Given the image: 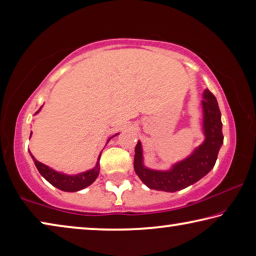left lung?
<instances>
[{
    "mask_svg": "<svg viewBox=\"0 0 256 256\" xmlns=\"http://www.w3.org/2000/svg\"><path fill=\"white\" fill-rule=\"evenodd\" d=\"M202 133L204 140L188 157L172 164L168 170H154L146 166L144 146L138 141L134 156V170L142 183L151 190L176 192L196 183L214 168L224 144L222 112L218 102L204 89L202 94Z\"/></svg>",
    "mask_w": 256,
    "mask_h": 256,
    "instance_id": "left-lung-1",
    "label": "left lung"
}]
</instances>
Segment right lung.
Listing matches in <instances>:
<instances>
[{
    "label": "right lung",
    "instance_id": "add662e5",
    "mask_svg": "<svg viewBox=\"0 0 256 256\" xmlns=\"http://www.w3.org/2000/svg\"><path fill=\"white\" fill-rule=\"evenodd\" d=\"M42 106L38 110L34 115H37L38 112L42 110ZM32 132L30 133V138H32ZM120 133H116L114 136H112L107 138L106 144H108V141L110 140L112 138H114L116 136H118ZM30 156L34 162V166L38 170V172H40V175L44 177V178L50 183L53 186H55L56 188H58L60 190H64V192H76V190H81L86 188H88L89 185H92L94 180H97V177L99 175V170H100V166H99V159H100V154H99L97 162L94 164V167L92 168V170H88L86 172H79V174H74V175H70V174H66L64 172H60V170H55L53 168H50L46 164H42L40 162L34 157L32 152L29 151Z\"/></svg>",
    "mask_w": 256,
    "mask_h": 256
}]
</instances>
